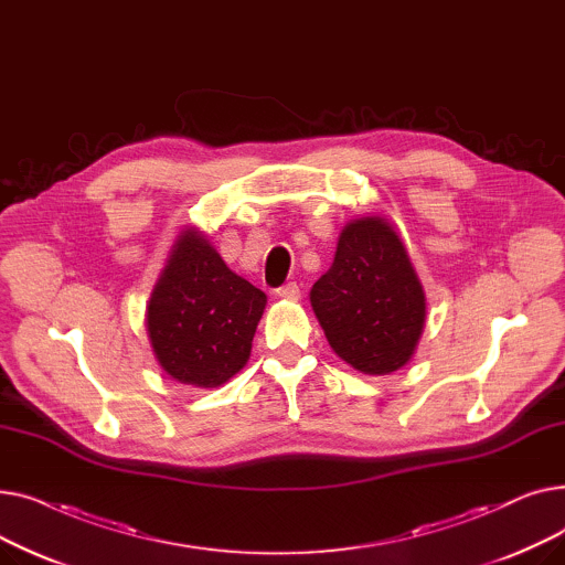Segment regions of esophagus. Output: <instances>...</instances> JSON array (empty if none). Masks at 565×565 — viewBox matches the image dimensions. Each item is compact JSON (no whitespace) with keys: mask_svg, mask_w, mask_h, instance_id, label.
<instances>
[{"mask_svg":"<svg viewBox=\"0 0 565 565\" xmlns=\"http://www.w3.org/2000/svg\"><path fill=\"white\" fill-rule=\"evenodd\" d=\"M277 295L281 300H300V286L295 281H288L281 288H277Z\"/></svg>","mask_w":565,"mask_h":565,"instance_id":"34e87169","label":"esophagus"}]
</instances>
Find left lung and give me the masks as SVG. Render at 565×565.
<instances>
[{"instance_id": "1", "label": "left lung", "mask_w": 565, "mask_h": 565, "mask_svg": "<svg viewBox=\"0 0 565 565\" xmlns=\"http://www.w3.org/2000/svg\"><path fill=\"white\" fill-rule=\"evenodd\" d=\"M311 307L332 350L369 375L409 362L426 322V295L405 245L382 217L350 222L334 263L311 288Z\"/></svg>"}]
</instances>
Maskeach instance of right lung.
Listing matches in <instances>:
<instances>
[{
    "label": "right lung",
    "instance_id": "add662e5",
    "mask_svg": "<svg viewBox=\"0 0 565 565\" xmlns=\"http://www.w3.org/2000/svg\"><path fill=\"white\" fill-rule=\"evenodd\" d=\"M265 302V292L231 273L205 235L183 231L146 311L160 366L183 384L220 387L247 364Z\"/></svg>",
    "mask_w": 565,
    "mask_h": 565
}]
</instances>
